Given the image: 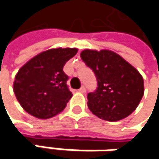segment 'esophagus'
Instances as JSON below:
<instances>
[{
    "label": "esophagus",
    "mask_w": 159,
    "mask_h": 159,
    "mask_svg": "<svg viewBox=\"0 0 159 159\" xmlns=\"http://www.w3.org/2000/svg\"><path fill=\"white\" fill-rule=\"evenodd\" d=\"M78 92H80V93H84V92H85L84 86H82L81 88H79V89H78Z\"/></svg>",
    "instance_id": "34e87169"
}]
</instances>
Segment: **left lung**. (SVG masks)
Listing matches in <instances>:
<instances>
[{"mask_svg": "<svg viewBox=\"0 0 159 159\" xmlns=\"http://www.w3.org/2000/svg\"><path fill=\"white\" fill-rule=\"evenodd\" d=\"M80 56L98 81L97 90L87 95V106L93 114L118 121L135 111L144 88L143 76L133 65L109 49H84Z\"/></svg>", "mask_w": 159, "mask_h": 159, "instance_id": "obj_1", "label": "left lung"}]
</instances>
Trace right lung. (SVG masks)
<instances>
[{"instance_id": "add662e5", "label": "right lung", "mask_w": 159, "mask_h": 159, "mask_svg": "<svg viewBox=\"0 0 159 159\" xmlns=\"http://www.w3.org/2000/svg\"><path fill=\"white\" fill-rule=\"evenodd\" d=\"M78 49L45 50L24 64L16 74L14 92L21 107L39 119H49L63 111L73 97L63 66Z\"/></svg>"}]
</instances>
